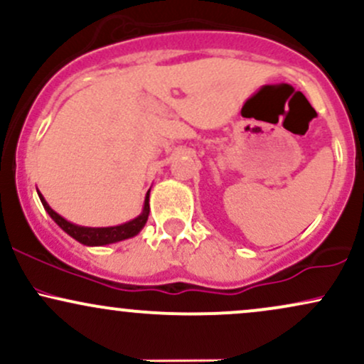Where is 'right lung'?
Returning <instances> with one entry per match:
<instances>
[{
    "label": "right lung",
    "instance_id": "right-lung-1",
    "mask_svg": "<svg viewBox=\"0 0 364 364\" xmlns=\"http://www.w3.org/2000/svg\"><path fill=\"white\" fill-rule=\"evenodd\" d=\"M41 202L48 214L53 217V220L65 232H68L70 236L75 237L77 241H80L82 245H89V246H99V245H109V243H116V241L127 240V237H132L135 235H139L140 229L144 228L145 223H147L149 217V193L145 196V205H144V212L136 217V219L129 220L127 224L121 225H114V228H82V225H75L68 220L63 219L61 215H58L56 212L53 210L51 207L48 205V202L43 198V195H39Z\"/></svg>",
    "mask_w": 364,
    "mask_h": 364
}]
</instances>
